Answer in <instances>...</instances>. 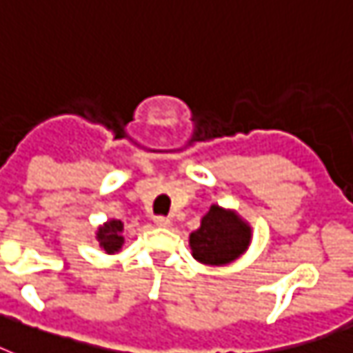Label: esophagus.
<instances>
[{"instance_id":"34e87169","label":"esophagus","mask_w":353,"mask_h":353,"mask_svg":"<svg viewBox=\"0 0 353 353\" xmlns=\"http://www.w3.org/2000/svg\"><path fill=\"white\" fill-rule=\"evenodd\" d=\"M154 225H156L157 228H168V226H170V219H168V217H156V219H154Z\"/></svg>"}]
</instances>
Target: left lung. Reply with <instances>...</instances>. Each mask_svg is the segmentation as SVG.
Segmentation results:
<instances>
[{"label": "left lung", "instance_id": "obj_1", "mask_svg": "<svg viewBox=\"0 0 353 353\" xmlns=\"http://www.w3.org/2000/svg\"><path fill=\"white\" fill-rule=\"evenodd\" d=\"M252 243V226L236 210L212 205L188 237L192 257L206 266L230 265Z\"/></svg>", "mask_w": 353, "mask_h": 353}]
</instances>
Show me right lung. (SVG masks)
<instances>
[{
  "label": "right lung",
  "mask_w": 353,
  "mask_h": 353,
  "mask_svg": "<svg viewBox=\"0 0 353 353\" xmlns=\"http://www.w3.org/2000/svg\"><path fill=\"white\" fill-rule=\"evenodd\" d=\"M96 241L99 243L105 254H117L121 252L125 237H123V223L119 219H108L103 225L97 226L96 230Z\"/></svg>",
  "instance_id": "right-lung-1"
}]
</instances>
